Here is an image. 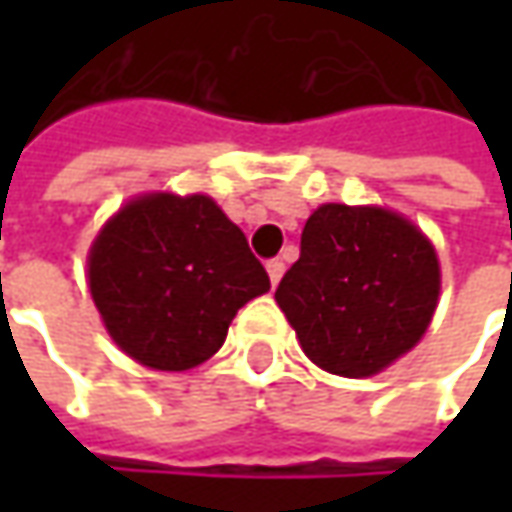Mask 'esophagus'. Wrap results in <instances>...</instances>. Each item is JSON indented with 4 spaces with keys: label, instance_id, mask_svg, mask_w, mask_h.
Listing matches in <instances>:
<instances>
[{
    "label": "esophagus",
    "instance_id": "1",
    "mask_svg": "<svg viewBox=\"0 0 512 512\" xmlns=\"http://www.w3.org/2000/svg\"><path fill=\"white\" fill-rule=\"evenodd\" d=\"M267 276H270V285H279V279L285 276V262L282 259H270L267 262Z\"/></svg>",
    "mask_w": 512,
    "mask_h": 512
}]
</instances>
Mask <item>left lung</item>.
Segmentation results:
<instances>
[{"label": "left lung", "instance_id": "8db88e82", "mask_svg": "<svg viewBox=\"0 0 512 512\" xmlns=\"http://www.w3.org/2000/svg\"><path fill=\"white\" fill-rule=\"evenodd\" d=\"M436 247L384 207H316L299 262L276 287L307 359L327 373L367 379L424 336L439 302Z\"/></svg>", "mask_w": 512, "mask_h": 512}]
</instances>
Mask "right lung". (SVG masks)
Masks as SVG:
<instances>
[{
	"label": "right lung",
	"mask_w": 512,
	"mask_h": 512,
	"mask_svg": "<svg viewBox=\"0 0 512 512\" xmlns=\"http://www.w3.org/2000/svg\"><path fill=\"white\" fill-rule=\"evenodd\" d=\"M88 285L110 339L139 364L176 373L207 362L270 279L210 196L145 193L99 230Z\"/></svg>",
	"instance_id": "1"
}]
</instances>
